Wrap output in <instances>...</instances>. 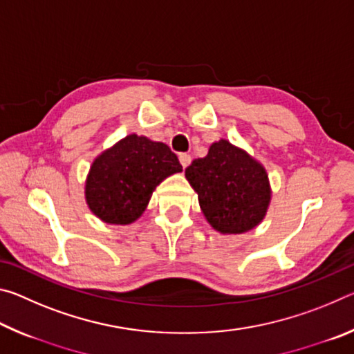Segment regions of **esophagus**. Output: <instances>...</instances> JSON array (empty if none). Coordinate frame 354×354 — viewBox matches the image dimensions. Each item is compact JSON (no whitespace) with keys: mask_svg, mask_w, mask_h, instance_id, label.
I'll use <instances>...</instances> for the list:
<instances>
[{"mask_svg":"<svg viewBox=\"0 0 354 354\" xmlns=\"http://www.w3.org/2000/svg\"><path fill=\"white\" fill-rule=\"evenodd\" d=\"M190 160H192V158H190V156H189L187 153H181V154H179V162H181L183 169H185V167H187V165L190 164Z\"/></svg>","mask_w":354,"mask_h":354,"instance_id":"esophagus-1","label":"esophagus"}]
</instances>
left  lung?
Listing matches in <instances>:
<instances>
[{
    "instance_id": "obj_1",
    "label": "left lung",
    "mask_w": 354,
    "mask_h": 354,
    "mask_svg": "<svg viewBox=\"0 0 354 354\" xmlns=\"http://www.w3.org/2000/svg\"><path fill=\"white\" fill-rule=\"evenodd\" d=\"M185 178L206 220L223 234H242L266 217L272 195L267 171L227 140L212 143L206 158L185 169Z\"/></svg>"
}]
</instances>
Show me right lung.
I'll return each mask as SVG.
<instances>
[{"mask_svg":"<svg viewBox=\"0 0 354 354\" xmlns=\"http://www.w3.org/2000/svg\"><path fill=\"white\" fill-rule=\"evenodd\" d=\"M179 171L183 165L165 143L127 136L93 160L86 181L87 205L106 223L129 225L145 211L153 190Z\"/></svg>","mask_w":354,"mask_h":354,"instance_id":"add662e5","label":"right lung"}]
</instances>
